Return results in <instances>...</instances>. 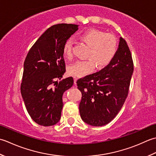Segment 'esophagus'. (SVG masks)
Here are the masks:
<instances>
[{
    "instance_id": "34e87169",
    "label": "esophagus",
    "mask_w": 156,
    "mask_h": 156,
    "mask_svg": "<svg viewBox=\"0 0 156 156\" xmlns=\"http://www.w3.org/2000/svg\"><path fill=\"white\" fill-rule=\"evenodd\" d=\"M73 79H74V84L76 85L77 84V78L76 77H73Z\"/></svg>"
}]
</instances>
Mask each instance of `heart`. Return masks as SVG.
<instances>
[{"label": "heart", "mask_w": 156, "mask_h": 156, "mask_svg": "<svg viewBox=\"0 0 156 156\" xmlns=\"http://www.w3.org/2000/svg\"><path fill=\"white\" fill-rule=\"evenodd\" d=\"M82 42L90 47L87 54L89 58L78 60L68 69L69 73L74 77H83L94 71L96 65L98 68L107 66L114 58L117 51V40L112 34L104 33L96 29H89L79 36ZM73 42L66 40L62 52L65 58H73Z\"/></svg>", "instance_id": "obj_1"}]
</instances>
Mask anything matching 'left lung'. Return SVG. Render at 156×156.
Instances as JSON below:
<instances>
[{"label":"left lung","mask_w":156,"mask_h":156,"mask_svg":"<svg viewBox=\"0 0 156 156\" xmlns=\"http://www.w3.org/2000/svg\"><path fill=\"white\" fill-rule=\"evenodd\" d=\"M133 69L131 51L120 37L119 48L109 64L77 81L82 94L79 112L85 122L101 126L115 118L128 96Z\"/></svg>","instance_id":"left-lung-1"}]
</instances>
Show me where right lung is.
I'll list each match as a JSON object with an SVG mask.
<instances>
[{
  "instance_id": "add662e5",
  "label": "right lung",
  "mask_w": 156,
  "mask_h": 156,
  "mask_svg": "<svg viewBox=\"0 0 156 156\" xmlns=\"http://www.w3.org/2000/svg\"><path fill=\"white\" fill-rule=\"evenodd\" d=\"M77 30L75 24L52 25L38 38L25 58L21 93L28 113L38 125L52 126L60 119L62 95L74 83L72 77L57 81L66 71L62 49Z\"/></svg>"
}]
</instances>
